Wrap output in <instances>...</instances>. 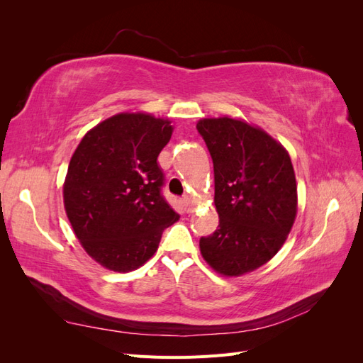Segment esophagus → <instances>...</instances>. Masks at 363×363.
I'll return each instance as SVG.
<instances>
[{
    "mask_svg": "<svg viewBox=\"0 0 363 363\" xmlns=\"http://www.w3.org/2000/svg\"><path fill=\"white\" fill-rule=\"evenodd\" d=\"M183 206H184V211L186 212H192V200H191V196H188V195L183 196Z\"/></svg>",
    "mask_w": 363,
    "mask_h": 363,
    "instance_id": "1",
    "label": "esophagus"
}]
</instances>
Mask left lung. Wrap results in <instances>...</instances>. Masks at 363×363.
Returning a JSON list of instances; mask_svg holds the SVG:
<instances>
[{"label": "left lung", "mask_w": 363, "mask_h": 363, "mask_svg": "<svg viewBox=\"0 0 363 363\" xmlns=\"http://www.w3.org/2000/svg\"><path fill=\"white\" fill-rule=\"evenodd\" d=\"M196 130L211 152L219 225L200 239L204 260L224 276L267 263L286 240L296 215L292 162L277 140L244 121L201 119Z\"/></svg>", "instance_id": "8db88e82"}]
</instances>
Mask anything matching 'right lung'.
<instances>
[{"label":"right lung","instance_id":"right-lung-1","mask_svg":"<svg viewBox=\"0 0 363 363\" xmlns=\"http://www.w3.org/2000/svg\"><path fill=\"white\" fill-rule=\"evenodd\" d=\"M168 119L119 113L87 131L71 157L63 201L74 233L107 269L133 271L155 255L180 215L164 200L157 162Z\"/></svg>","mask_w":363,"mask_h":363}]
</instances>
